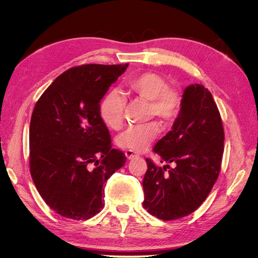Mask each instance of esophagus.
I'll return each mask as SVG.
<instances>
[{
    "mask_svg": "<svg viewBox=\"0 0 258 258\" xmlns=\"http://www.w3.org/2000/svg\"><path fill=\"white\" fill-rule=\"evenodd\" d=\"M124 155H126V157H127L129 160H132V159H135V158L139 157V154L136 153L135 151H131V150H127L126 152H124Z\"/></svg>",
    "mask_w": 258,
    "mask_h": 258,
    "instance_id": "34e87169",
    "label": "esophagus"
}]
</instances>
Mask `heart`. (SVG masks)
<instances>
[{"label":"heart","instance_id":"1","mask_svg":"<svg viewBox=\"0 0 258 258\" xmlns=\"http://www.w3.org/2000/svg\"><path fill=\"white\" fill-rule=\"evenodd\" d=\"M131 93L150 101L148 115L156 116L163 122L173 121L182 105V96L176 88L167 86L166 80L155 72H143L135 75L127 83ZM126 100L118 91H108L100 102V115L112 129L121 128L124 118ZM160 132L159 124L150 121L128 128L117 139L122 148L135 152H144L154 142Z\"/></svg>","mask_w":258,"mask_h":258}]
</instances>
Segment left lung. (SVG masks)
Returning <instances> with one entry per match:
<instances>
[{
    "label": "left lung",
    "instance_id": "8db88e82",
    "mask_svg": "<svg viewBox=\"0 0 258 258\" xmlns=\"http://www.w3.org/2000/svg\"><path fill=\"white\" fill-rule=\"evenodd\" d=\"M224 138L221 114L211 92L200 84L189 85L172 130L154 147L161 162H174V168L158 167L146 158L143 207L147 212L172 221L196 211L220 174Z\"/></svg>",
    "mask_w": 258,
    "mask_h": 258
}]
</instances>
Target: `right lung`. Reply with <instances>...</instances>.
I'll return each mask as SVG.
<instances>
[{"mask_svg":"<svg viewBox=\"0 0 258 258\" xmlns=\"http://www.w3.org/2000/svg\"><path fill=\"white\" fill-rule=\"evenodd\" d=\"M126 64H84L59 75L37 100L30 122V172L54 212L88 220L104 207V185L126 162L112 148L100 102Z\"/></svg>","mask_w":258,"mask_h":258,"instance_id":"add662e5","label":"right lung"}]
</instances>
